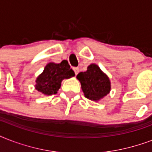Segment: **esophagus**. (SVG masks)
Wrapping results in <instances>:
<instances>
[{
  "mask_svg": "<svg viewBox=\"0 0 152 152\" xmlns=\"http://www.w3.org/2000/svg\"><path fill=\"white\" fill-rule=\"evenodd\" d=\"M73 71H74V72H75V74H76V75H77L79 72V71H80V69H79V68H73Z\"/></svg>",
  "mask_w": 152,
  "mask_h": 152,
  "instance_id": "1",
  "label": "esophagus"
}]
</instances>
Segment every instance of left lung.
<instances>
[{"label":"left lung","instance_id":"left-lung-1","mask_svg":"<svg viewBox=\"0 0 152 152\" xmlns=\"http://www.w3.org/2000/svg\"><path fill=\"white\" fill-rule=\"evenodd\" d=\"M81 83L84 96L92 101H99L110 91V79L95 64H91L86 72L76 76Z\"/></svg>","mask_w":152,"mask_h":152}]
</instances>
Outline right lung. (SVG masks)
<instances>
[{"label":"right lung","instance_id":"obj_1","mask_svg":"<svg viewBox=\"0 0 152 152\" xmlns=\"http://www.w3.org/2000/svg\"><path fill=\"white\" fill-rule=\"evenodd\" d=\"M75 76L73 70L70 69L66 60L59 64L50 62L46 65L43 72L36 79L35 89L45 95L57 94L64 79Z\"/></svg>","mask_w":152,"mask_h":152}]
</instances>
